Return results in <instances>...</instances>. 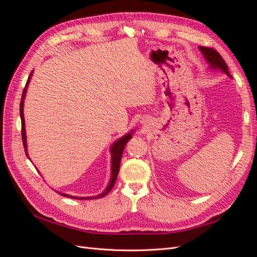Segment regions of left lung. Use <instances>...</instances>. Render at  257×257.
<instances>
[{"label":"left lung","instance_id":"1","mask_svg":"<svg viewBox=\"0 0 257 257\" xmlns=\"http://www.w3.org/2000/svg\"><path fill=\"white\" fill-rule=\"evenodd\" d=\"M199 50L201 51V53H203L204 58L209 63V67H211L212 69H221L223 73H225L231 78L227 64L225 63L224 59L221 57V54L219 52L212 48L201 47V46L199 47Z\"/></svg>","mask_w":257,"mask_h":257}]
</instances>
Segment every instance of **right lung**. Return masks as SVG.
<instances>
[{
	"mask_svg": "<svg viewBox=\"0 0 257 257\" xmlns=\"http://www.w3.org/2000/svg\"><path fill=\"white\" fill-rule=\"evenodd\" d=\"M33 75V71L32 73L30 74L29 78L27 80L26 83V87L23 89L22 92V96H21V102H20V118H21V135H22V143H23V147H25V151L27 157L29 158V154H28V146H27V135H26V123H25V116H23V103H25V98H26V94H27V89H28V85L30 83L31 80V77ZM134 131H131L126 135H124L123 137H121L120 139H118L115 143L112 144L111 148H110V153H111V178H110V181L108 183L107 188L105 189V191L103 193H100L99 195L97 196H90V197H77V196H72V195H68V194H64V193H61L58 192L61 195H63L65 197L68 198H74V199H94V198H102L105 195H107L108 193L111 191V189L113 188V185L115 183L116 180V177H118L119 174V169H120V163H121V158H122V153L124 151V148H125V145L127 144V142L132 138V134H133ZM30 159V158H29Z\"/></svg>",
	"mask_w": 257,
	"mask_h": 257,
	"instance_id": "1",
	"label": "right lung"
}]
</instances>
